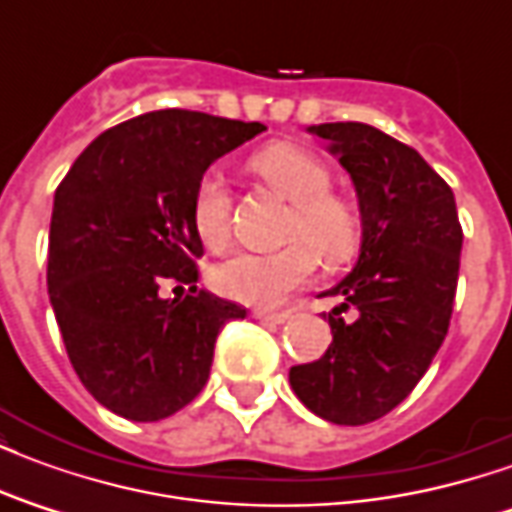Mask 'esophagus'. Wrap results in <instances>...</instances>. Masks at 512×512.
<instances>
[{
  "instance_id": "34e87169",
  "label": "esophagus",
  "mask_w": 512,
  "mask_h": 512,
  "mask_svg": "<svg viewBox=\"0 0 512 512\" xmlns=\"http://www.w3.org/2000/svg\"><path fill=\"white\" fill-rule=\"evenodd\" d=\"M252 318L266 323H285L290 318V312H277V310H252Z\"/></svg>"
}]
</instances>
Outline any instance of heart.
<instances>
[{
  "instance_id": "b5f03b06",
  "label": "heart",
  "mask_w": 512,
  "mask_h": 512,
  "mask_svg": "<svg viewBox=\"0 0 512 512\" xmlns=\"http://www.w3.org/2000/svg\"><path fill=\"white\" fill-rule=\"evenodd\" d=\"M249 172L290 200L285 238L290 244L274 252H238L211 271V285L224 299L241 304H277L304 285L315 271V255L337 266L359 244V213L354 202L334 194L332 172L310 150L274 142L249 158ZM233 197L219 175H202L191 197V227L208 249L230 241ZM316 252L312 253L311 249Z\"/></svg>"
}]
</instances>
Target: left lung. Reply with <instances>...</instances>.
I'll return each mask as SVG.
<instances>
[{
	"label": "left lung",
	"instance_id": "1",
	"mask_svg": "<svg viewBox=\"0 0 512 512\" xmlns=\"http://www.w3.org/2000/svg\"><path fill=\"white\" fill-rule=\"evenodd\" d=\"M312 134L354 180L362 255L329 312L332 345L290 367V386L312 414L365 425L403 403L447 337L463 230L452 189L414 147L367 123H323ZM351 311V319L342 312Z\"/></svg>",
	"mask_w": 512,
	"mask_h": 512
}]
</instances>
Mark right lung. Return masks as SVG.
Here are the masks:
<instances>
[{
  "mask_svg": "<svg viewBox=\"0 0 512 512\" xmlns=\"http://www.w3.org/2000/svg\"><path fill=\"white\" fill-rule=\"evenodd\" d=\"M263 123L158 109L109 128L54 194L49 296L87 392L120 417L156 422L200 395L222 326L246 310L197 288L202 241L191 197L205 169ZM172 284L175 300L160 288Z\"/></svg>",
  "mask_w": 512,
  "mask_h": 512,
  "instance_id": "1",
  "label": "right lung"
}]
</instances>
